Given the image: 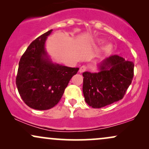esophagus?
<instances>
[{"label":"esophagus","instance_id":"esophagus-1","mask_svg":"<svg viewBox=\"0 0 149 149\" xmlns=\"http://www.w3.org/2000/svg\"><path fill=\"white\" fill-rule=\"evenodd\" d=\"M86 69H87V67H86V66H84V65H83V66H80V67L79 72H80V73L84 72V71H85Z\"/></svg>","mask_w":149,"mask_h":149}]
</instances>
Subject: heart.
Instances as JSON below:
<instances>
[{"label":"heart","instance_id":"heart-1","mask_svg":"<svg viewBox=\"0 0 149 149\" xmlns=\"http://www.w3.org/2000/svg\"><path fill=\"white\" fill-rule=\"evenodd\" d=\"M112 49H113V46L111 44H107V45H105L103 47H102V50H103L104 52H107V53L110 52L112 50Z\"/></svg>","mask_w":149,"mask_h":149}]
</instances>
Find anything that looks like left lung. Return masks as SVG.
Segmentation results:
<instances>
[{
	"mask_svg": "<svg viewBox=\"0 0 149 149\" xmlns=\"http://www.w3.org/2000/svg\"><path fill=\"white\" fill-rule=\"evenodd\" d=\"M134 63L115 54L99 64L100 72L83 73V92L90 107L100 109L122 100L134 76Z\"/></svg>",
	"mask_w": 149,
	"mask_h": 149,
	"instance_id": "left-lung-1",
	"label": "left lung"
}]
</instances>
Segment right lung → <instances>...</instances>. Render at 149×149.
<instances>
[{
  "instance_id": "add662e5",
  "label": "right lung",
  "mask_w": 149,
  "mask_h": 149,
  "mask_svg": "<svg viewBox=\"0 0 149 149\" xmlns=\"http://www.w3.org/2000/svg\"><path fill=\"white\" fill-rule=\"evenodd\" d=\"M49 30L34 40L19 62L16 85L22 100L30 108L47 110L57 105L78 68L53 64L45 49Z\"/></svg>"
}]
</instances>
